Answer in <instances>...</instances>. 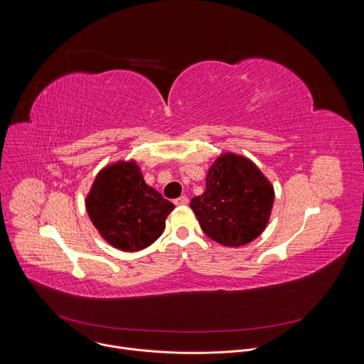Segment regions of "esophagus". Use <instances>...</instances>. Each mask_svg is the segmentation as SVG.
Returning <instances> with one entry per match:
<instances>
[{"mask_svg":"<svg viewBox=\"0 0 364 364\" xmlns=\"http://www.w3.org/2000/svg\"><path fill=\"white\" fill-rule=\"evenodd\" d=\"M187 203H188V198H187L186 196H181V197H178V198L174 200V204H176V205H186Z\"/></svg>","mask_w":364,"mask_h":364,"instance_id":"1","label":"esophagus"}]
</instances>
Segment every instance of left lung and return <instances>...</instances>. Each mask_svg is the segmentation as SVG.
<instances>
[{"mask_svg":"<svg viewBox=\"0 0 364 364\" xmlns=\"http://www.w3.org/2000/svg\"><path fill=\"white\" fill-rule=\"evenodd\" d=\"M274 196L272 184L250 160L226 152L209 168L205 190L190 207L207 236L237 247L265 230Z\"/></svg>","mask_w":364,"mask_h":364,"instance_id":"obj_1","label":"left lung"}]
</instances>
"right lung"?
Instances as JSON below:
<instances>
[{"label": "right lung", "mask_w": 364, "mask_h": 364, "mask_svg": "<svg viewBox=\"0 0 364 364\" xmlns=\"http://www.w3.org/2000/svg\"><path fill=\"white\" fill-rule=\"evenodd\" d=\"M174 207L144 181L135 161H118L100 170L86 197L93 226L124 252H138L157 240Z\"/></svg>", "instance_id": "obj_1"}]
</instances>
